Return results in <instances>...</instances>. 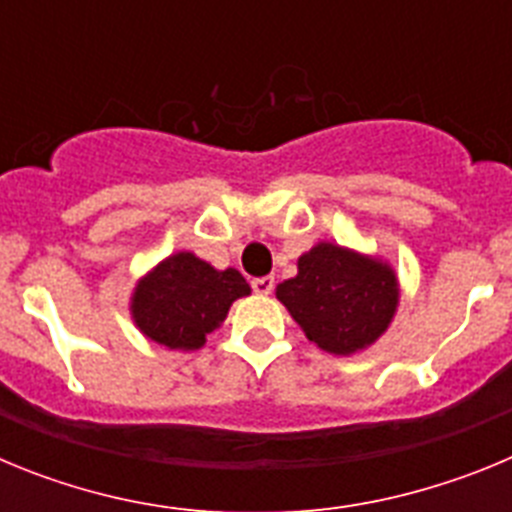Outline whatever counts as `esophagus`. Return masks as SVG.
I'll use <instances>...</instances> for the list:
<instances>
[{"label": "esophagus", "mask_w": 512, "mask_h": 512, "mask_svg": "<svg viewBox=\"0 0 512 512\" xmlns=\"http://www.w3.org/2000/svg\"><path fill=\"white\" fill-rule=\"evenodd\" d=\"M251 287L256 295H271V289H274V277H256L251 279Z\"/></svg>", "instance_id": "obj_1"}]
</instances>
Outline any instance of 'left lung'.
<instances>
[{
	"instance_id": "8db88e82",
	"label": "left lung",
	"mask_w": 512,
	"mask_h": 512,
	"mask_svg": "<svg viewBox=\"0 0 512 512\" xmlns=\"http://www.w3.org/2000/svg\"><path fill=\"white\" fill-rule=\"evenodd\" d=\"M277 297L305 336L330 354H356L382 336L397 310V277L369 256L318 243L300 256L297 277Z\"/></svg>"
}]
</instances>
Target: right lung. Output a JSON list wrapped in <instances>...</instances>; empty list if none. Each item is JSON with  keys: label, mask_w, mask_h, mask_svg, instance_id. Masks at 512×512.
<instances>
[{"label": "right lung", "mask_w": 512, "mask_h": 512, "mask_svg": "<svg viewBox=\"0 0 512 512\" xmlns=\"http://www.w3.org/2000/svg\"><path fill=\"white\" fill-rule=\"evenodd\" d=\"M251 287L235 269L217 271L194 253H174L143 277L133 295V318L166 348H200L223 323L230 305Z\"/></svg>", "instance_id": "obj_1"}]
</instances>
